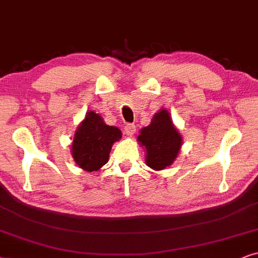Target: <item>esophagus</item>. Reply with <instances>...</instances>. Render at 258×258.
Segmentation results:
<instances>
[{
	"label": "esophagus",
	"instance_id": "1",
	"mask_svg": "<svg viewBox=\"0 0 258 258\" xmlns=\"http://www.w3.org/2000/svg\"><path fill=\"white\" fill-rule=\"evenodd\" d=\"M125 133L126 135H128V136H133L136 133V125L135 123H127V125L125 126Z\"/></svg>",
	"mask_w": 258,
	"mask_h": 258
}]
</instances>
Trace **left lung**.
<instances>
[{"mask_svg":"<svg viewBox=\"0 0 258 258\" xmlns=\"http://www.w3.org/2000/svg\"><path fill=\"white\" fill-rule=\"evenodd\" d=\"M140 145L146 149L147 166L163 170L176 159L181 146V137L171 121L166 109L153 116L149 126L144 127L138 137Z\"/></svg>","mask_w":258,"mask_h":258,"instance_id":"8db88e82","label":"left lung"}]
</instances>
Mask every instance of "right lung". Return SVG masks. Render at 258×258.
I'll list each match as a JSON object with an SVG mask.
<instances>
[{
	"label": "right lung",
	"instance_id": "1",
	"mask_svg": "<svg viewBox=\"0 0 258 258\" xmlns=\"http://www.w3.org/2000/svg\"><path fill=\"white\" fill-rule=\"evenodd\" d=\"M121 139L118 127L108 126L101 116L88 112L75 132L72 154L79 166L85 171H98L108 161L112 145Z\"/></svg>",
	"mask_w": 258,
	"mask_h": 258
}]
</instances>
